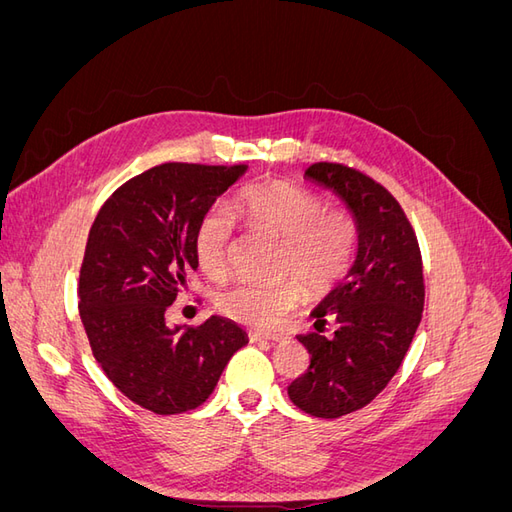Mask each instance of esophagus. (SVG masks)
I'll use <instances>...</instances> for the list:
<instances>
[{"label": "esophagus", "instance_id": "34e87169", "mask_svg": "<svg viewBox=\"0 0 512 512\" xmlns=\"http://www.w3.org/2000/svg\"><path fill=\"white\" fill-rule=\"evenodd\" d=\"M250 342H282V335H262V333H250Z\"/></svg>", "mask_w": 512, "mask_h": 512}]
</instances>
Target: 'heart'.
Listing matches in <instances>:
<instances>
[{
  "mask_svg": "<svg viewBox=\"0 0 512 512\" xmlns=\"http://www.w3.org/2000/svg\"><path fill=\"white\" fill-rule=\"evenodd\" d=\"M235 211L250 228L282 237L275 271L292 277L269 286L241 282L224 290L215 305L230 320L271 329L299 305V281L309 294H327L352 269L361 237L359 222L350 209L327 207L312 190L282 179L252 183L237 194ZM232 237L235 224L224 209L213 207L198 220L194 254L209 280L226 277Z\"/></svg>",
  "mask_w": 512,
  "mask_h": 512,
  "instance_id": "heart-1",
  "label": "heart"
}]
</instances>
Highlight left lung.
<instances>
[{"instance_id": "1", "label": "left lung", "mask_w": 512, "mask_h": 512, "mask_svg": "<svg viewBox=\"0 0 512 512\" xmlns=\"http://www.w3.org/2000/svg\"><path fill=\"white\" fill-rule=\"evenodd\" d=\"M305 175L342 196L361 230L344 284L312 312L318 333L297 335L312 359L288 386L303 412L339 418L365 408L404 361L423 318V258L406 211L382 183L339 162H316ZM329 321L333 338L321 335Z\"/></svg>"}]
</instances>
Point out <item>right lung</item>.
Returning <instances> with one entry per match:
<instances>
[{
	"label": "right lung",
	"mask_w": 512,
	"mask_h": 512,
	"mask_svg": "<svg viewBox=\"0 0 512 512\" xmlns=\"http://www.w3.org/2000/svg\"><path fill=\"white\" fill-rule=\"evenodd\" d=\"M245 170L158 164L119 185L89 230L79 277L89 346L108 380L149 412L203 406L230 356L247 344L228 318L175 329L164 318L198 267V220Z\"/></svg>",
	"instance_id": "right-lung-1"
}]
</instances>
